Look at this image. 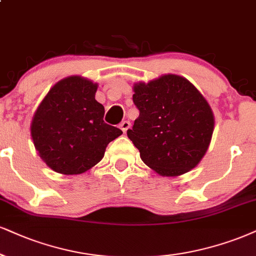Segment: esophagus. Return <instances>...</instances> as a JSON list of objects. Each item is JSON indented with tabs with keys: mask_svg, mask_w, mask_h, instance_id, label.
Listing matches in <instances>:
<instances>
[{
	"mask_svg": "<svg viewBox=\"0 0 256 256\" xmlns=\"http://www.w3.org/2000/svg\"><path fill=\"white\" fill-rule=\"evenodd\" d=\"M120 128L122 129L123 133H126V132H127L129 128H130V122H129V121L121 122V124H120Z\"/></svg>",
	"mask_w": 256,
	"mask_h": 256,
	"instance_id": "obj_1",
	"label": "esophagus"
}]
</instances>
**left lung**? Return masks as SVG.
Here are the masks:
<instances>
[{
    "mask_svg": "<svg viewBox=\"0 0 256 256\" xmlns=\"http://www.w3.org/2000/svg\"><path fill=\"white\" fill-rule=\"evenodd\" d=\"M133 102L140 115L127 135L142 162L164 176L194 168L215 126L209 103L194 85L182 76L164 74L135 84Z\"/></svg>",
    "mask_w": 256,
    "mask_h": 256,
    "instance_id": "obj_1",
    "label": "left lung"
}]
</instances>
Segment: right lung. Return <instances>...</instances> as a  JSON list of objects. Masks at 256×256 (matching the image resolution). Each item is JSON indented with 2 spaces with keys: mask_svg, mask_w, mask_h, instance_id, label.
Returning <instances> with one entry per match:
<instances>
[{
  "mask_svg": "<svg viewBox=\"0 0 256 256\" xmlns=\"http://www.w3.org/2000/svg\"><path fill=\"white\" fill-rule=\"evenodd\" d=\"M96 83L71 76L53 85L30 124L34 146L46 165L62 174H80L104 156L121 129L103 121L104 106L94 100Z\"/></svg>",
  "mask_w": 256,
  "mask_h": 256,
  "instance_id": "right-lung-1",
  "label": "right lung"
}]
</instances>
